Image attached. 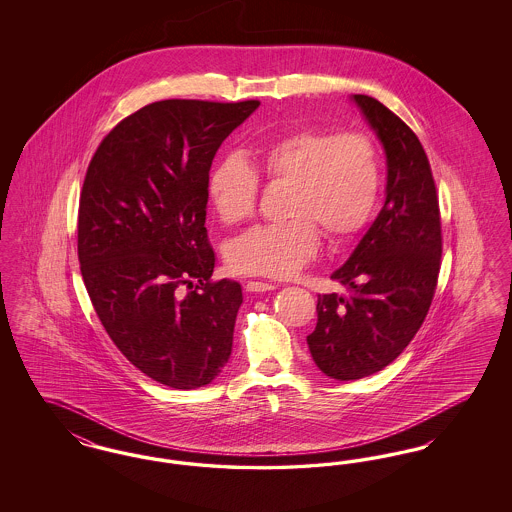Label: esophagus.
Wrapping results in <instances>:
<instances>
[{"mask_svg":"<svg viewBox=\"0 0 512 512\" xmlns=\"http://www.w3.org/2000/svg\"><path fill=\"white\" fill-rule=\"evenodd\" d=\"M245 290L251 293L272 292V290H276V284H268V282H255V280H251V282H247V284H245Z\"/></svg>","mask_w":512,"mask_h":512,"instance_id":"esophagus-1","label":"esophagus"}]
</instances>
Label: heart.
Instances as JSON below:
<instances>
[{"instance_id": "1", "label": "heart", "mask_w": 512, "mask_h": 512, "mask_svg": "<svg viewBox=\"0 0 512 512\" xmlns=\"http://www.w3.org/2000/svg\"><path fill=\"white\" fill-rule=\"evenodd\" d=\"M249 163L230 155L209 174V199L224 224L236 226L255 215L257 174L290 190L286 222L257 226L228 247V265L242 274H297L317 255L320 234L330 244H345L365 228L378 205L382 165L365 134L299 128L251 147Z\"/></svg>"}]
</instances>
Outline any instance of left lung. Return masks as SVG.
<instances>
[{"label": "left lung", "mask_w": 512, "mask_h": 512, "mask_svg": "<svg viewBox=\"0 0 512 512\" xmlns=\"http://www.w3.org/2000/svg\"><path fill=\"white\" fill-rule=\"evenodd\" d=\"M386 153V201L351 257L332 272L347 293L318 295L307 336L315 365L330 378L359 380L395 361L432 305L441 259L438 194L413 130L378 99L355 94Z\"/></svg>", "instance_id": "1"}]
</instances>
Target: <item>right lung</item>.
I'll return each instance as SVG.
<instances>
[{
  "instance_id": "1",
  "label": "right lung",
  "mask_w": 512,
  "mask_h": 512,
  "mask_svg": "<svg viewBox=\"0 0 512 512\" xmlns=\"http://www.w3.org/2000/svg\"><path fill=\"white\" fill-rule=\"evenodd\" d=\"M257 99L155 101L99 144L78 209V261L122 355L174 390L211 384L228 363L242 286L211 282L207 184L220 144ZM190 287V293H183Z\"/></svg>"
}]
</instances>
